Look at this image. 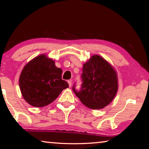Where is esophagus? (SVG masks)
Masks as SVG:
<instances>
[{"label": "esophagus", "instance_id": "esophagus-1", "mask_svg": "<svg viewBox=\"0 0 149 149\" xmlns=\"http://www.w3.org/2000/svg\"><path fill=\"white\" fill-rule=\"evenodd\" d=\"M68 83L69 86H70V87H71V86H72V81H71V80H68Z\"/></svg>", "mask_w": 149, "mask_h": 149}]
</instances>
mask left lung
Here are the masks:
<instances>
[{"label": "left lung", "instance_id": "obj_1", "mask_svg": "<svg viewBox=\"0 0 149 149\" xmlns=\"http://www.w3.org/2000/svg\"><path fill=\"white\" fill-rule=\"evenodd\" d=\"M79 90L72 89L81 102L91 109H101L112 101L118 91V77L114 68L99 55L84 64Z\"/></svg>", "mask_w": 149, "mask_h": 149}]
</instances>
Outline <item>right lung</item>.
Instances as JSON below:
<instances>
[{
    "label": "right lung",
    "instance_id": "obj_1",
    "mask_svg": "<svg viewBox=\"0 0 149 149\" xmlns=\"http://www.w3.org/2000/svg\"><path fill=\"white\" fill-rule=\"evenodd\" d=\"M62 73L54 60L45 54L35 57L25 65L19 77V88L24 99L35 107L50 104L69 87L62 79Z\"/></svg>",
    "mask_w": 149,
    "mask_h": 149
}]
</instances>
